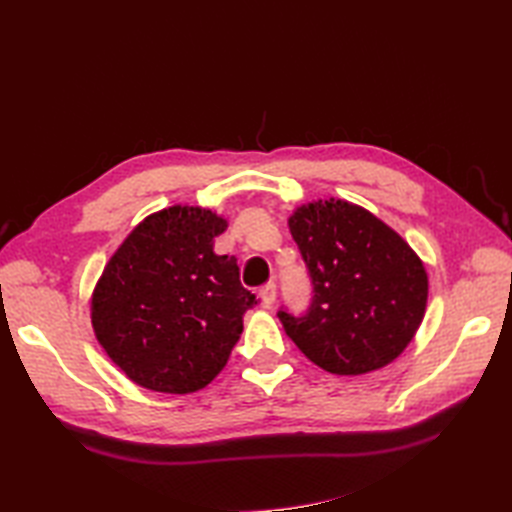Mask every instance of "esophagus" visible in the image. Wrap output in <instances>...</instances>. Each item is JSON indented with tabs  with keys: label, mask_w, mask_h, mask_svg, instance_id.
<instances>
[{
	"label": "esophagus",
	"mask_w": 512,
	"mask_h": 512,
	"mask_svg": "<svg viewBox=\"0 0 512 512\" xmlns=\"http://www.w3.org/2000/svg\"><path fill=\"white\" fill-rule=\"evenodd\" d=\"M259 299H262L266 308L273 306L275 299H277V286L273 284V281H270V284H266V286H262V290H259Z\"/></svg>",
	"instance_id": "obj_1"
}]
</instances>
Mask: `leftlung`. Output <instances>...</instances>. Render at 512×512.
<instances>
[{"mask_svg":"<svg viewBox=\"0 0 512 512\" xmlns=\"http://www.w3.org/2000/svg\"><path fill=\"white\" fill-rule=\"evenodd\" d=\"M288 224L312 299L303 314L277 312L286 334L330 374L358 376L394 361L427 308L418 255L378 217L343 200L299 206Z\"/></svg>","mask_w":512,"mask_h":512,"instance_id":"left-lung-1","label":"left lung"}]
</instances>
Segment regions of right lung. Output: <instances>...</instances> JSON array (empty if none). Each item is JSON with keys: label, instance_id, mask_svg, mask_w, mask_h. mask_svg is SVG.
<instances>
[{"label": "right lung", "instance_id": "1", "mask_svg": "<svg viewBox=\"0 0 512 512\" xmlns=\"http://www.w3.org/2000/svg\"><path fill=\"white\" fill-rule=\"evenodd\" d=\"M226 220L171 206L140 222L107 262L92 295V325L107 356L136 385L189 394L222 372L244 312L257 299L235 257L215 255Z\"/></svg>", "mask_w": 512, "mask_h": 512}]
</instances>
